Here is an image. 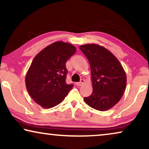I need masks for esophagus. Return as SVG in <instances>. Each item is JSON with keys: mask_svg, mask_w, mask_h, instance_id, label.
Returning <instances> with one entry per match:
<instances>
[{"mask_svg": "<svg viewBox=\"0 0 149 149\" xmlns=\"http://www.w3.org/2000/svg\"><path fill=\"white\" fill-rule=\"evenodd\" d=\"M84 83H85V80H84V79H81L80 82L77 83V86L80 87V86H81V85H82Z\"/></svg>", "mask_w": 149, "mask_h": 149, "instance_id": "1", "label": "esophagus"}]
</instances>
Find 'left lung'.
I'll list each match as a JSON object with an SVG mask.
<instances>
[{
    "label": "left lung",
    "instance_id": "obj_1",
    "mask_svg": "<svg viewBox=\"0 0 149 149\" xmlns=\"http://www.w3.org/2000/svg\"><path fill=\"white\" fill-rule=\"evenodd\" d=\"M79 48L91 67L93 91L84 97L85 102L97 111H108L121 100L125 90V70L118 59L103 46L86 44Z\"/></svg>",
    "mask_w": 149,
    "mask_h": 149
}]
</instances>
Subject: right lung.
<instances>
[{
    "label": "right lung",
    "mask_w": 149,
    "mask_h": 149,
    "mask_svg": "<svg viewBox=\"0 0 149 149\" xmlns=\"http://www.w3.org/2000/svg\"><path fill=\"white\" fill-rule=\"evenodd\" d=\"M72 44L57 41L40 51L32 60L25 82L29 95L44 109L64 100L74 85L66 83L67 60L76 52Z\"/></svg>",
    "instance_id": "obj_1"
}]
</instances>
